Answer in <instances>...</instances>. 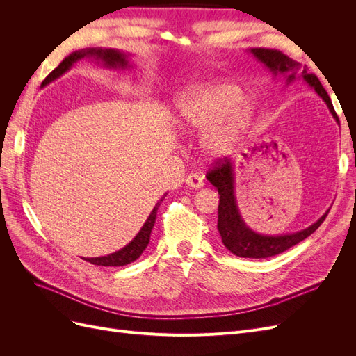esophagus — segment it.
<instances>
[{"label":"esophagus","mask_w":356,"mask_h":356,"mask_svg":"<svg viewBox=\"0 0 356 356\" xmlns=\"http://www.w3.org/2000/svg\"><path fill=\"white\" fill-rule=\"evenodd\" d=\"M186 184L191 188H202L203 187V177L199 174H190L186 177Z\"/></svg>","instance_id":"1"}]
</instances>
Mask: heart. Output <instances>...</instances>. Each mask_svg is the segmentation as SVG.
Returning <instances> with one entry per match:
<instances>
[{
  "mask_svg": "<svg viewBox=\"0 0 356 356\" xmlns=\"http://www.w3.org/2000/svg\"><path fill=\"white\" fill-rule=\"evenodd\" d=\"M255 118L252 99L241 86L227 80H207L188 86L175 102L174 123L179 134L205 132L200 148L208 159L233 154L250 132Z\"/></svg>",
  "mask_w": 356,
  "mask_h": 356,
  "instance_id": "b5f03b06",
  "label": "heart"
}]
</instances>
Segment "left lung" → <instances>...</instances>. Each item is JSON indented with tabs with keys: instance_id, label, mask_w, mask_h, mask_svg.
Masks as SVG:
<instances>
[{
	"instance_id": "8db88e82",
	"label": "left lung",
	"mask_w": 356,
	"mask_h": 356,
	"mask_svg": "<svg viewBox=\"0 0 356 356\" xmlns=\"http://www.w3.org/2000/svg\"><path fill=\"white\" fill-rule=\"evenodd\" d=\"M264 65V68L272 74V77L284 79L285 86L294 83L297 79H301L309 84V88L314 89L319 98L324 101L328 106L334 120L339 124V117L332 108V102L328 93L322 88L321 81L316 75L309 74L307 67H301L298 62L289 59L284 53L277 50L268 49H250L246 50ZM236 166L232 160L225 159L222 163H218L209 174L207 179L211 184L218 190L220 204H218V225L221 241L227 250L242 258H268L281 254L291 246L300 243L314 233L319 225L324 222L330 209L319 217L314 224L309 227L285 234H264L252 230L250 225L242 218L238 200L234 195V182H236Z\"/></svg>"
}]
</instances>
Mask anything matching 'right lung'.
Listing matches in <instances>:
<instances>
[{"label":"right lung","instance_id":"obj_1","mask_svg":"<svg viewBox=\"0 0 356 356\" xmlns=\"http://www.w3.org/2000/svg\"><path fill=\"white\" fill-rule=\"evenodd\" d=\"M81 59H90L93 63H96V65H101L105 70H110V71H124L126 72V71L134 70V62H132L131 53H126V51L118 50V49H102V47L81 49V50L71 53L68 58L63 59L58 65V68L53 70L44 79V81L41 83V88H46V86L50 84L51 81H55L59 77H62L63 74L68 72L74 67V63H77ZM166 195L168 193H165V195L160 197V200H157L156 207L153 208L152 212H149L148 218L144 222L141 230H139L135 238L126 246H123L122 250H118L108 255H104V257L84 258V260L92 263V264L105 266V267L126 266V264H131L132 261L138 260V258L141 257V254L145 251V248L148 246L149 234H152V230L154 227L159 207H160V203L163 202V199L166 197Z\"/></svg>","mask_w":356,"mask_h":356}]
</instances>
